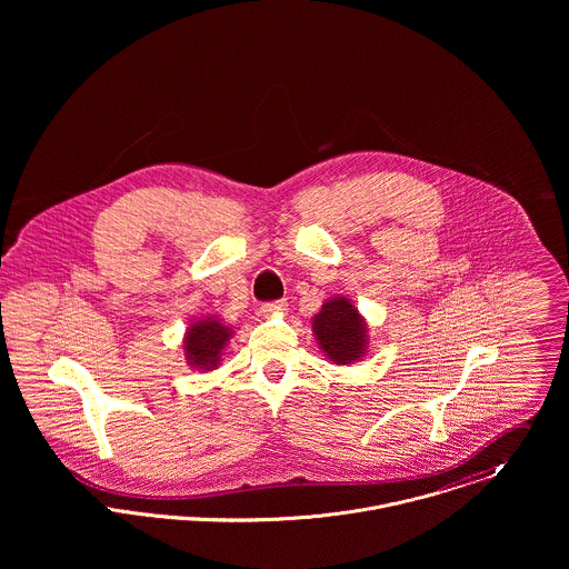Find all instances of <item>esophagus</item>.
<instances>
[{
  "label": "esophagus",
  "instance_id": "34e87169",
  "mask_svg": "<svg viewBox=\"0 0 569 569\" xmlns=\"http://www.w3.org/2000/svg\"><path fill=\"white\" fill-rule=\"evenodd\" d=\"M287 307H289L287 300H273V302H264L260 307V313L262 316H282L287 311Z\"/></svg>",
  "mask_w": 569,
  "mask_h": 569
}]
</instances>
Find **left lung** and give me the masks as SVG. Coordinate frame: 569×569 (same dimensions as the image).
<instances>
[{
  "instance_id": "8db88e82",
  "label": "left lung",
  "mask_w": 569,
  "mask_h": 569,
  "mask_svg": "<svg viewBox=\"0 0 569 569\" xmlns=\"http://www.w3.org/2000/svg\"><path fill=\"white\" fill-rule=\"evenodd\" d=\"M313 330L328 359L339 366L359 359L366 350V326L346 298L328 300L313 318Z\"/></svg>"
}]
</instances>
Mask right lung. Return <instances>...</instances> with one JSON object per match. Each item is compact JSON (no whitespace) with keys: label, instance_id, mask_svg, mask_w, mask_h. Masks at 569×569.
<instances>
[{"label":"right lung","instance_id":"1","mask_svg":"<svg viewBox=\"0 0 569 569\" xmlns=\"http://www.w3.org/2000/svg\"><path fill=\"white\" fill-rule=\"evenodd\" d=\"M230 335H232L230 328L219 325L212 318L190 326L186 341H183L188 361L203 370H212L217 366L219 355H221L226 341L230 339Z\"/></svg>","mask_w":569,"mask_h":569}]
</instances>
